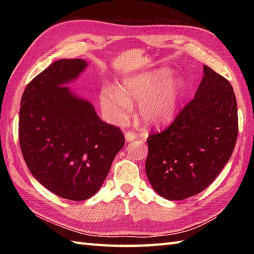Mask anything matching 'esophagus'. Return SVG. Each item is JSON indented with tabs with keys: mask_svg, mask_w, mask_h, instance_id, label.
Masks as SVG:
<instances>
[{
	"mask_svg": "<svg viewBox=\"0 0 254 254\" xmlns=\"http://www.w3.org/2000/svg\"><path fill=\"white\" fill-rule=\"evenodd\" d=\"M136 137H137L136 134L134 133V132L128 131V132L126 133V141H127V142H132L133 139H135Z\"/></svg>",
	"mask_w": 254,
	"mask_h": 254,
	"instance_id": "1",
	"label": "esophagus"
}]
</instances>
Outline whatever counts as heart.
<instances>
[{
	"instance_id": "1",
	"label": "heart",
	"mask_w": 254,
	"mask_h": 254,
	"mask_svg": "<svg viewBox=\"0 0 254 254\" xmlns=\"http://www.w3.org/2000/svg\"><path fill=\"white\" fill-rule=\"evenodd\" d=\"M171 77V69L163 67L123 78L117 87L106 85L99 95L101 109L111 122L122 124L130 116L131 102L136 101L145 126H164L174 119L182 90L181 80Z\"/></svg>"
}]
</instances>
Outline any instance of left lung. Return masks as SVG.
Returning a JSON list of instances; mask_svg holds the SVG:
<instances>
[{
    "label": "left lung",
    "mask_w": 254,
    "mask_h": 254,
    "mask_svg": "<svg viewBox=\"0 0 254 254\" xmlns=\"http://www.w3.org/2000/svg\"><path fill=\"white\" fill-rule=\"evenodd\" d=\"M170 126L147 138L145 169L160 196L179 201L205 190L228 163L238 136L233 86L212 68Z\"/></svg>",
    "instance_id": "left-lung-1"
}]
</instances>
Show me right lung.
I'll return each mask as SVG.
<instances>
[{
  "label": "right lung",
  "instance_id": "right-lung-1",
  "mask_svg": "<svg viewBox=\"0 0 254 254\" xmlns=\"http://www.w3.org/2000/svg\"><path fill=\"white\" fill-rule=\"evenodd\" d=\"M87 66L62 59L31 80L20 100L18 135L31 175L58 196L84 201L98 192L126 139L66 84Z\"/></svg>",
  "mask_w": 254,
  "mask_h": 254
}]
</instances>
